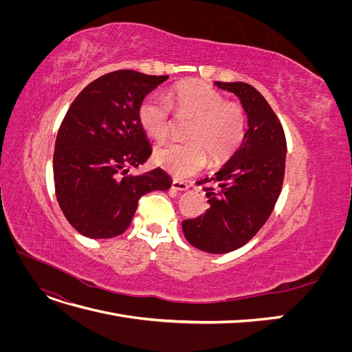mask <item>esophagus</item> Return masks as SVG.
Returning <instances> with one entry per match:
<instances>
[{"instance_id":"esophagus-1","label":"esophagus","mask_w":352,"mask_h":352,"mask_svg":"<svg viewBox=\"0 0 352 352\" xmlns=\"http://www.w3.org/2000/svg\"><path fill=\"white\" fill-rule=\"evenodd\" d=\"M172 188L175 190H186L189 186L186 182H182V180H173L172 182Z\"/></svg>"}]
</instances>
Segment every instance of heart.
<instances>
[{
  "instance_id": "1",
  "label": "heart",
  "mask_w": 352,
  "mask_h": 352,
  "mask_svg": "<svg viewBox=\"0 0 352 352\" xmlns=\"http://www.w3.org/2000/svg\"><path fill=\"white\" fill-rule=\"evenodd\" d=\"M170 107L192 122L186 129L185 144H167L155 150L157 163L175 176L197 173L207 162H221L235 153L247 133V113L238 102L210 85L192 80L175 87L162 97L146 95L138 107V120L148 136L164 141L170 133Z\"/></svg>"
}]
</instances>
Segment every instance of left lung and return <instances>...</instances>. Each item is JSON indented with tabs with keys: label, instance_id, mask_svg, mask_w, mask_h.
<instances>
[{
	"label": "left lung",
	"instance_id": "obj_1",
	"mask_svg": "<svg viewBox=\"0 0 352 352\" xmlns=\"http://www.w3.org/2000/svg\"><path fill=\"white\" fill-rule=\"evenodd\" d=\"M238 95L248 116V129L236 153L221 170L197 182L204 185L208 210L182 221L184 235L195 248L226 254L251 241L278 201L286 160L280 120L254 87L243 82H216Z\"/></svg>",
	"mask_w": 352,
	"mask_h": 352
}]
</instances>
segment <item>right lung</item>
<instances>
[{
	"mask_svg": "<svg viewBox=\"0 0 352 352\" xmlns=\"http://www.w3.org/2000/svg\"><path fill=\"white\" fill-rule=\"evenodd\" d=\"M167 78L116 70L85 87L69 107L52 164L58 206L80 235L92 239L122 235L140 198L172 185L160 167L144 175L127 173L151 155L138 107Z\"/></svg>",
	"mask_w": 352,
	"mask_h": 352,
	"instance_id": "1",
	"label": "right lung"
}]
</instances>
